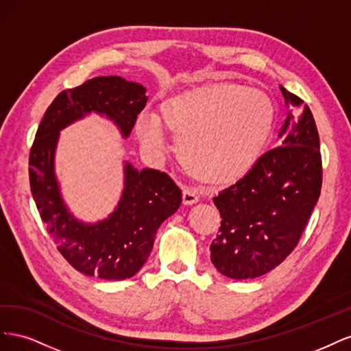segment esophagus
<instances>
[{"instance_id":"34e87169","label":"esophagus","mask_w":351,"mask_h":351,"mask_svg":"<svg viewBox=\"0 0 351 351\" xmlns=\"http://www.w3.org/2000/svg\"><path fill=\"white\" fill-rule=\"evenodd\" d=\"M199 202V196L196 193V190L190 189V187H184L183 189V204L184 205H193Z\"/></svg>"}]
</instances>
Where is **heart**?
I'll return each instance as SVG.
<instances>
[{"mask_svg": "<svg viewBox=\"0 0 351 351\" xmlns=\"http://www.w3.org/2000/svg\"><path fill=\"white\" fill-rule=\"evenodd\" d=\"M269 97L239 83H209L165 98L155 119L141 117L136 132L152 151L164 149L161 127L177 137L187 171L209 184H228L258 162L272 132Z\"/></svg>", "mask_w": 351, "mask_h": 351, "instance_id": "1", "label": "heart"}]
</instances>
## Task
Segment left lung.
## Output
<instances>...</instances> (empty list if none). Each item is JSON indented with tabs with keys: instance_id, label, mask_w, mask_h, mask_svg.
Listing matches in <instances>:
<instances>
[{
	"instance_id": "1",
	"label": "left lung",
	"mask_w": 351,
	"mask_h": 351,
	"mask_svg": "<svg viewBox=\"0 0 351 351\" xmlns=\"http://www.w3.org/2000/svg\"><path fill=\"white\" fill-rule=\"evenodd\" d=\"M287 117L278 147L265 152L236 184L214 197L219 234L214 267L232 280L256 278L289 256L321 195L322 159L312 111L280 86Z\"/></svg>"
}]
</instances>
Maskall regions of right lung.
<instances>
[{
  "mask_svg": "<svg viewBox=\"0 0 351 351\" xmlns=\"http://www.w3.org/2000/svg\"><path fill=\"white\" fill-rule=\"evenodd\" d=\"M147 101L141 83L101 76L62 90L48 107L29 155V178L36 208L52 240L74 269L102 280H125L149 258L156 231L182 204V190L165 173L124 162V187L111 214L98 222L74 217L56 174L60 132L95 112L130 136Z\"/></svg>",
  "mask_w": 351,
  "mask_h": 351,
  "instance_id": "add662e5",
  "label": "right lung"
}]
</instances>
